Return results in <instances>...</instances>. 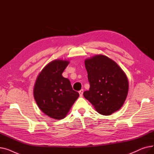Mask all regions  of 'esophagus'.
I'll return each mask as SVG.
<instances>
[{
	"label": "esophagus",
	"instance_id": "1",
	"mask_svg": "<svg viewBox=\"0 0 154 154\" xmlns=\"http://www.w3.org/2000/svg\"><path fill=\"white\" fill-rule=\"evenodd\" d=\"M79 93L80 97H82V95H83V93H84V90H83V89H81V90H80V91L79 92Z\"/></svg>",
	"mask_w": 154,
	"mask_h": 154
}]
</instances>
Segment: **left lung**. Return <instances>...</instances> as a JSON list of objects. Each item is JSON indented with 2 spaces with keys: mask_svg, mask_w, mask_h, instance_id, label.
<instances>
[{
  "mask_svg": "<svg viewBox=\"0 0 154 154\" xmlns=\"http://www.w3.org/2000/svg\"><path fill=\"white\" fill-rule=\"evenodd\" d=\"M89 91L84 92L100 114L110 116L124 105L128 91L126 74L119 65L108 57L95 55L85 60Z\"/></svg>",
  "mask_w": 154,
  "mask_h": 154,
  "instance_id": "1",
  "label": "left lung"
}]
</instances>
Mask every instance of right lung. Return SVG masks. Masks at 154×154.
Listing matches in <instances>:
<instances>
[{
  "label": "right lung",
  "instance_id": "right-lung-1",
  "mask_svg": "<svg viewBox=\"0 0 154 154\" xmlns=\"http://www.w3.org/2000/svg\"><path fill=\"white\" fill-rule=\"evenodd\" d=\"M69 63L56 59L42 70L34 87V97L38 108L49 117L60 120L66 117L79 94L73 90L70 80L62 74Z\"/></svg>",
  "mask_w": 154,
  "mask_h": 154
}]
</instances>
